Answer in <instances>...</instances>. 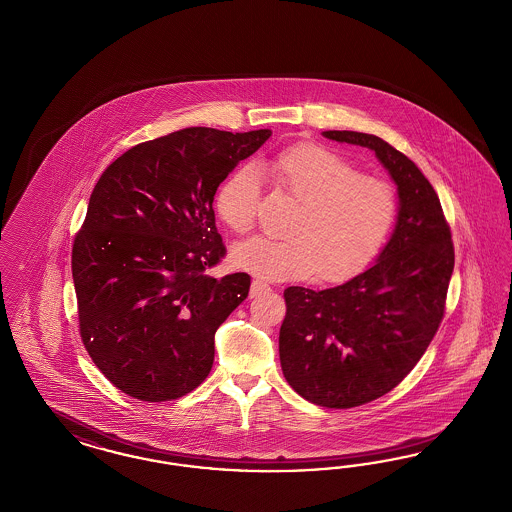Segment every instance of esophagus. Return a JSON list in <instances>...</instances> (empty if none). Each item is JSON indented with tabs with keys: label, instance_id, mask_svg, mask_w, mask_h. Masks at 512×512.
Returning <instances> with one entry per match:
<instances>
[{
	"label": "esophagus",
	"instance_id": "obj_1",
	"mask_svg": "<svg viewBox=\"0 0 512 512\" xmlns=\"http://www.w3.org/2000/svg\"><path fill=\"white\" fill-rule=\"evenodd\" d=\"M266 291H270V287L265 282L253 280L251 282V289H249V297H259V295H263Z\"/></svg>",
	"mask_w": 512,
	"mask_h": 512
}]
</instances>
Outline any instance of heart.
<instances>
[{
  "label": "heart",
  "mask_w": 512,
  "mask_h": 512,
  "mask_svg": "<svg viewBox=\"0 0 512 512\" xmlns=\"http://www.w3.org/2000/svg\"><path fill=\"white\" fill-rule=\"evenodd\" d=\"M283 193L300 204L287 240L253 238L232 249V263L268 280L344 282L363 272L388 242L397 194L384 179L361 176L352 160L318 143H299L261 164ZM259 176L242 166L215 196V210L236 234L255 227Z\"/></svg>",
  "instance_id": "heart-1"
}]
</instances>
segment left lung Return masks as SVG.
Segmentation results:
<instances>
[{
    "instance_id": "8db88e82",
    "label": "left lung",
    "mask_w": 512,
    "mask_h": 512,
    "mask_svg": "<svg viewBox=\"0 0 512 512\" xmlns=\"http://www.w3.org/2000/svg\"><path fill=\"white\" fill-rule=\"evenodd\" d=\"M323 136L372 149L399 191L397 225L376 265L331 289L283 291L285 380L314 405L353 408L399 386L437 335L454 242L439 196L406 155L372 134Z\"/></svg>"
}]
</instances>
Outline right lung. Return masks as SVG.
<instances>
[{
    "mask_svg": "<svg viewBox=\"0 0 512 512\" xmlns=\"http://www.w3.org/2000/svg\"><path fill=\"white\" fill-rule=\"evenodd\" d=\"M270 134L185 128L134 145L98 179L71 274L81 340L126 395L172 401L212 371L215 331L251 283L208 274L227 255L213 196Z\"/></svg>",
    "mask_w": 512,
    "mask_h": 512,
    "instance_id": "add662e5",
    "label": "right lung"
}]
</instances>
